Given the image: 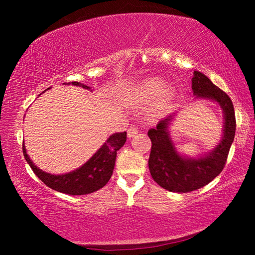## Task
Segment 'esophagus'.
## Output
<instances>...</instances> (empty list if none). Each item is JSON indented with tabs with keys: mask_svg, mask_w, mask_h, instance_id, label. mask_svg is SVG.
Returning a JSON list of instances; mask_svg holds the SVG:
<instances>
[{
	"mask_svg": "<svg viewBox=\"0 0 255 255\" xmlns=\"http://www.w3.org/2000/svg\"><path fill=\"white\" fill-rule=\"evenodd\" d=\"M138 131H139V129H138L137 126H130L128 128L127 130V135L129 138H131L136 135V133H138Z\"/></svg>",
	"mask_w": 255,
	"mask_h": 255,
	"instance_id": "34e87169",
	"label": "esophagus"
}]
</instances>
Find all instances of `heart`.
Segmentation results:
<instances>
[{
    "instance_id": "b5f03b06",
    "label": "heart",
    "mask_w": 255,
    "mask_h": 255,
    "mask_svg": "<svg viewBox=\"0 0 255 255\" xmlns=\"http://www.w3.org/2000/svg\"><path fill=\"white\" fill-rule=\"evenodd\" d=\"M157 101L155 103V110L162 111L170 105L173 97V91L171 89H165V82L159 77H152L144 81L135 92V99L138 103H149L155 100L157 97Z\"/></svg>"
}]
</instances>
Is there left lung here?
<instances>
[{
	"label": "left lung",
	"instance_id": "obj_1",
	"mask_svg": "<svg viewBox=\"0 0 255 255\" xmlns=\"http://www.w3.org/2000/svg\"><path fill=\"white\" fill-rule=\"evenodd\" d=\"M191 88L193 96L208 99L221 106L224 112L223 137L221 143L208 154L187 157L176 152L170 137L169 126L174 115L162 119L156 127L149 129L147 133L152 140L148 159L150 175L158 185L171 192H190L213 181L225 166L235 137V112L230 97L198 71L193 72Z\"/></svg>",
	"mask_w": 255,
	"mask_h": 255
}]
</instances>
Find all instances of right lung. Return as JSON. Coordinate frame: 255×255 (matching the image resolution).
Returning <instances> with one entry per match:
<instances>
[{
    "label": "right lung",
    "instance_id": "obj_1",
    "mask_svg": "<svg viewBox=\"0 0 255 255\" xmlns=\"http://www.w3.org/2000/svg\"><path fill=\"white\" fill-rule=\"evenodd\" d=\"M81 88L90 90L91 88L85 84H82L80 82H70V83ZM127 132H116L111 135L106 143L99 148L93 156L84 163L79 169L70 172L65 174H50L44 172L34 165L33 162L30 159L29 155L25 150L24 144L22 146L23 156L25 161L31 167L38 178L44 182L47 187L51 188L56 191L66 193L72 196H81L92 193L97 190L101 189L108 183L110 180L112 172H114L116 157L117 152L123 147L126 143Z\"/></svg>",
    "mask_w": 255,
    "mask_h": 255
}]
</instances>
